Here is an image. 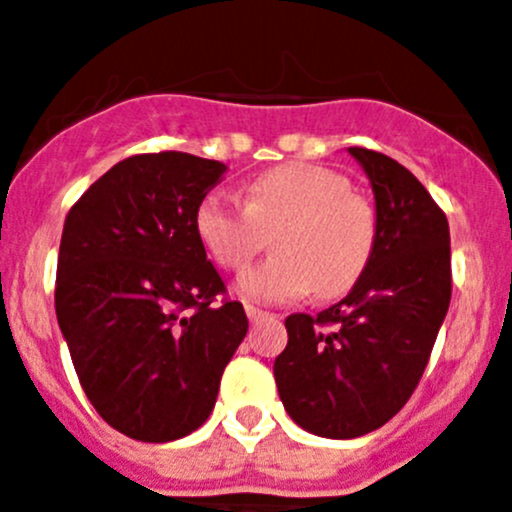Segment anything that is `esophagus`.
<instances>
[{
	"label": "esophagus",
	"mask_w": 512,
	"mask_h": 512,
	"mask_svg": "<svg viewBox=\"0 0 512 512\" xmlns=\"http://www.w3.org/2000/svg\"><path fill=\"white\" fill-rule=\"evenodd\" d=\"M245 313H247V318H250L252 323H257V321H262V318H267V310H262V308H257V305H245Z\"/></svg>",
	"instance_id": "34e87169"
}]
</instances>
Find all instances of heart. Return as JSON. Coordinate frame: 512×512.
<instances>
[{"instance_id": "b5f03b06", "label": "heart", "mask_w": 512, "mask_h": 512, "mask_svg": "<svg viewBox=\"0 0 512 512\" xmlns=\"http://www.w3.org/2000/svg\"><path fill=\"white\" fill-rule=\"evenodd\" d=\"M194 232L222 270L242 272L275 232L272 255L240 280L252 300H323L364 278L379 245L376 207L348 176L318 164H283L247 184L245 204L212 191L194 212Z\"/></svg>"}]
</instances>
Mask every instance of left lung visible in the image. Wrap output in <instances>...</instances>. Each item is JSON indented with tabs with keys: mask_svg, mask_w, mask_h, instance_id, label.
<instances>
[{
	"mask_svg": "<svg viewBox=\"0 0 512 512\" xmlns=\"http://www.w3.org/2000/svg\"><path fill=\"white\" fill-rule=\"evenodd\" d=\"M376 194L379 245L364 278L318 315L285 318L275 358L280 399L318 437L351 439L384 427L409 401L452 298L450 224L399 161L351 146Z\"/></svg>",
	"mask_w": 512,
	"mask_h": 512,
	"instance_id": "1",
	"label": "left lung"
}]
</instances>
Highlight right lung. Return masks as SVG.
<instances>
[{"mask_svg": "<svg viewBox=\"0 0 512 512\" xmlns=\"http://www.w3.org/2000/svg\"><path fill=\"white\" fill-rule=\"evenodd\" d=\"M222 171L181 151L128 156L62 227L57 323L95 412L131 439L202 427L250 326L194 232Z\"/></svg>", "mask_w": 512, "mask_h": 512, "instance_id": "1", "label": "right lung"}]
</instances>
